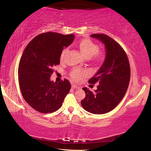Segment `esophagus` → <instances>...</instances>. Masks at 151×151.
<instances>
[{"label":"esophagus","instance_id":"obj_1","mask_svg":"<svg viewBox=\"0 0 151 151\" xmlns=\"http://www.w3.org/2000/svg\"><path fill=\"white\" fill-rule=\"evenodd\" d=\"M72 88L73 89H78V88H80V87H78V86H77L76 85H73L72 86Z\"/></svg>","mask_w":151,"mask_h":151}]
</instances>
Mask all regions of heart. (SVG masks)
<instances>
[{
    "label": "heart",
    "instance_id": "1",
    "mask_svg": "<svg viewBox=\"0 0 151 151\" xmlns=\"http://www.w3.org/2000/svg\"><path fill=\"white\" fill-rule=\"evenodd\" d=\"M78 47L81 53L87 58H92L93 62L95 63H100L104 60V54L99 50L97 44L89 39H84L80 41ZM67 52V49H64L60 54V60L63 62ZM89 72L88 70L81 69H75L70 73V76L74 81L80 82L88 76Z\"/></svg>",
    "mask_w": 151,
    "mask_h": 151
}]
</instances>
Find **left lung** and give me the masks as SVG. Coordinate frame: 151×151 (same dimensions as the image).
<instances>
[{
  "mask_svg": "<svg viewBox=\"0 0 151 151\" xmlns=\"http://www.w3.org/2000/svg\"><path fill=\"white\" fill-rule=\"evenodd\" d=\"M91 37L104 44L106 58L102 65L89 84L97 83L95 91L83 88L85 98L81 101L83 108L94 114H103L114 109L126 93L130 78L129 58L124 49L116 41L103 34H94Z\"/></svg>",
  "mask_w": 151,
  "mask_h": 151,
  "instance_id": "1",
  "label": "left lung"
}]
</instances>
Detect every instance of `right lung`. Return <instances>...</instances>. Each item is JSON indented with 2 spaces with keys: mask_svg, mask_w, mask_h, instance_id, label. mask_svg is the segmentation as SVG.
<instances>
[{
  "mask_svg": "<svg viewBox=\"0 0 151 151\" xmlns=\"http://www.w3.org/2000/svg\"><path fill=\"white\" fill-rule=\"evenodd\" d=\"M74 34L42 33L28 44L19 64V84L22 97L34 110L52 113L62 106L71 86L67 79L59 82L50 80L53 67L60 64L63 47L73 41Z\"/></svg>",
  "mask_w": 151,
  "mask_h": 151,
  "instance_id": "add662e5",
  "label": "right lung"
}]
</instances>
